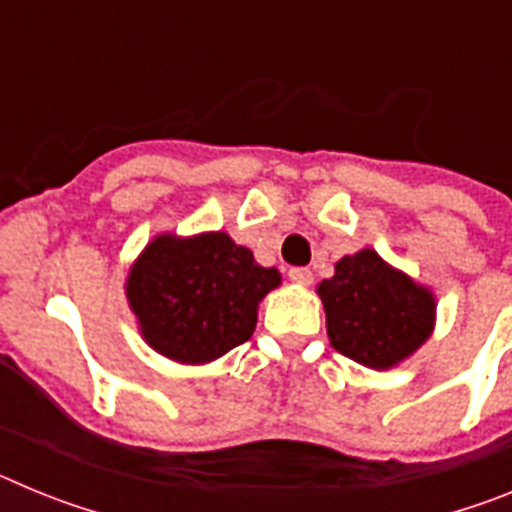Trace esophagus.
Here are the masks:
<instances>
[{"label":"esophagus","mask_w":512,"mask_h":512,"mask_svg":"<svg viewBox=\"0 0 512 512\" xmlns=\"http://www.w3.org/2000/svg\"><path fill=\"white\" fill-rule=\"evenodd\" d=\"M289 279L297 284H312V271L307 266H295V269H289Z\"/></svg>","instance_id":"obj_1"}]
</instances>
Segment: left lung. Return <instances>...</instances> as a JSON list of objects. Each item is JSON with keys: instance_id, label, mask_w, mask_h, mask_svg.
Here are the masks:
<instances>
[{"instance_id": "obj_1", "label": "left lung", "mask_w": 512, "mask_h": 512, "mask_svg": "<svg viewBox=\"0 0 512 512\" xmlns=\"http://www.w3.org/2000/svg\"><path fill=\"white\" fill-rule=\"evenodd\" d=\"M330 346L372 369H390L431 336L436 302L425 287L379 259L372 248L343 256L323 279Z\"/></svg>"}]
</instances>
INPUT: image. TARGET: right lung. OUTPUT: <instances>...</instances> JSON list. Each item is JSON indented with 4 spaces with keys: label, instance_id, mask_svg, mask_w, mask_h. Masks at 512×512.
I'll return each mask as SVG.
<instances>
[{
    "label": "right lung",
    "instance_id": "obj_1",
    "mask_svg": "<svg viewBox=\"0 0 512 512\" xmlns=\"http://www.w3.org/2000/svg\"><path fill=\"white\" fill-rule=\"evenodd\" d=\"M279 282L225 233L158 235L130 269L128 300L148 346L205 364L251 338L259 302Z\"/></svg>",
    "mask_w": 512,
    "mask_h": 512
}]
</instances>
